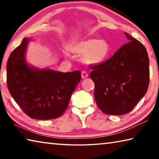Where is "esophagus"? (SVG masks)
<instances>
[{
  "instance_id": "esophagus-1",
  "label": "esophagus",
  "mask_w": 159,
  "mask_h": 159,
  "mask_svg": "<svg viewBox=\"0 0 159 159\" xmlns=\"http://www.w3.org/2000/svg\"><path fill=\"white\" fill-rule=\"evenodd\" d=\"M88 74L87 73V72L85 71H83L81 72L82 79H86V78H88Z\"/></svg>"
}]
</instances>
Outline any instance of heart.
<instances>
[{"mask_svg":"<svg viewBox=\"0 0 159 159\" xmlns=\"http://www.w3.org/2000/svg\"><path fill=\"white\" fill-rule=\"evenodd\" d=\"M70 50L76 55H82V61L88 65L103 63L108 57L109 45L106 41L98 39H87L73 42Z\"/></svg>","mask_w":159,"mask_h":159,"instance_id":"1","label":"heart"}]
</instances>
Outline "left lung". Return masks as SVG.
Returning a JSON list of instances; mask_svg holds the SVG:
<instances>
[{
    "instance_id": "left-lung-1",
    "label": "left lung",
    "mask_w": 159,
    "mask_h": 159,
    "mask_svg": "<svg viewBox=\"0 0 159 159\" xmlns=\"http://www.w3.org/2000/svg\"><path fill=\"white\" fill-rule=\"evenodd\" d=\"M129 40L108 60L90 66L98 107L104 114L124 115L146 94L149 83V60L145 47L125 33Z\"/></svg>"
}]
</instances>
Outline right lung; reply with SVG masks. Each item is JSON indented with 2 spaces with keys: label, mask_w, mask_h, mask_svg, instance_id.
I'll list each match as a JSON object with an SVG mask.
<instances>
[{
  "label": "right lung",
  "mask_w": 159,
  "mask_h": 159,
  "mask_svg": "<svg viewBox=\"0 0 159 159\" xmlns=\"http://www.w3.org/2000/svg\"><path fill=\"white\" fill-rule=\"evenodd\" d=\"M29 39L10 54L7 62V85L20 108L31 118L55 119L69 105L71 94L81 79L80 71L63 73L29 66L25 52Z\"/></svg>",
  "instance_id": "right-lung-1"
}]
</instances>
